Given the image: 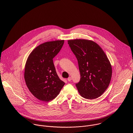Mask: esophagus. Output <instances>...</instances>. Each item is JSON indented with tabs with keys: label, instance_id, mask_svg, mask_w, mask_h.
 <instances>
[{
	"label": "esophagus",
	"instance_id": "34e87169",
	"mask_svg": "<svg viewBox=\"0 0 133 133\" xmlns=\"http://www.w3.org/2000/svg\"><path fill=\"white\" fill-rule=\"evenodd\" d=\"M71 80H72V78H71V77H69L68 78V80L69 81H71Z\"/></svg>",
	"mask_w": 133,
	"mask_h": 133
}]
</instances>
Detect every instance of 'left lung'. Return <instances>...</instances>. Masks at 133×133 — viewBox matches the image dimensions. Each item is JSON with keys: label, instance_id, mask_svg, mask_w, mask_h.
I'll list each match as a JSON object with an SVG mask.
<instances>
[{"label": "left lung", "instance_id": "1", "mask_svg": "<svg viewBox=\"0 0 133 133\" xmlns=\"http://www.w3.org/2000/svg\"><path fill=\"white\" fill-rule=\"evenodd\" d=\"M68 43L78 60L80 81L76 84L80 95L94 99L105 91L112 75L111 64L101 48L84 39L69 40Z\"/></svg>", "mask_w": 133, "mask_h": 133}]
</instances>
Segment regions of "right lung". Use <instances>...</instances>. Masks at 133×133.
Returning <instances> with one entry per match:
<instances>
[{
	"label": "right lung",
	"mask_w": 133,
	"mask_h": 133,
	"mask_svg": "<svg viewBox=\"0 0 133 133\" xmlns=\"http://www.w3.org/2000/svg\"><path fill=\"white\" fill-rule=\"evenodd\" d=\"M64 40L48 41L36 47L26 60L24 78L37 99L48 102L55 99L65 83L57 75L53 59L60 51Z\"/></svg>",
	"instance_id": "add662e5"
}]
</instances>
